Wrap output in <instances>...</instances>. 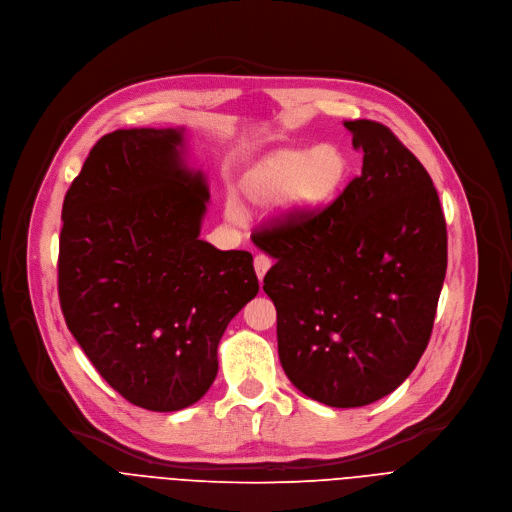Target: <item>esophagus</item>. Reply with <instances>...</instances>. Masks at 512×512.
I'll use <instances>...</instances> for the list:
<instances>
[{"mask_svg": "<svg viewBox=\"0 0 512 512\" xmlns=\"http://www.w3.org/2000/svg\"><path fill=\"white\" fill-rule=\"evenodd\" d=\"M255 274H257V278L259 280H263L265 278V274H267V269L271 267V259L267 257V255H255Z\"/></svg>", "mask_w": 512, "mask_h": 512, "instance_id": "esophagus-1", "label": "esophagus"}]
</instances>
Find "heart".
Masks as SVG:
<instances>
[{"label":"heart","instance_id":"b5f03b06","mask_svg":"<svg viewBox=\"0 0 512 512\" xmlns=\"http://www.w3.org/2000/svg\"><path fill=\"white\" fill-rule=\"evenodd\" d=\"M350 175V160L342 148L321 144L292 148L265 156L243 181V197L257 210L282 208L292 220H306L342 193ZM230 218H238L234 206Z\"/></svg>","mask_w":512,"mask_h":512}]
</instances>
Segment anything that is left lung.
Wrapping results in <instances>:
<instances>
[{
	"label": "left lung",
	"mask_w": 512,
	"mask_h": 512,
	"mask_svg": "<svg viewBox=\"0 0 512 512\" xmlns=\"http://www.w3.org/2000/svg\"><path fill=\"white\" fill-rule=\"evenodd\" d=\"M364 154L327 208L251 234L276 259L263 278L278 354L296 389L331 407L395 391L422 358L447 274V222L422 162L379 121H346Z\"/></svg>",
	"instance_id": "left-lung-1"
}]
</instances>
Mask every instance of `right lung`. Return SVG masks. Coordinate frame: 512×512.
Returning <instances> with one entry per match:
<instances>
[{
	"label": "right lung",
	"mask_w": 512,
	"mask_h": 512,
	"mask_svg": "<svg viewBox=\"0 0 512 512\" xmlns=\"http://www.w3.org/2000/svg\"><path fill=\"white\" fill-rule=\"evenodd\" d=\"M177 129H117L63 199L57 290L67 329L129 403L177 412L206 395L230 319L257 296L249 251L199 241L210 197Z\"/></svg>",
	"instance_id": "1"
}]
</instances>
